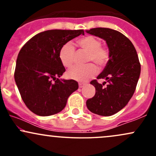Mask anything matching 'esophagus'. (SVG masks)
Returning <instances> with one entry per match:
<instances>
[{
	"instance_id": "obj_1",
	"label": "esophagus",
	"mask_w": 156,
	"mask_h": 156,
	"mask_svg": "<svg viewBox=\"0 0 156 156\" xmlns=\"http://www.w3.org/2000/svg\"><path fill=\"white\" fill-rule=\"evenodd\" d=\"M79 88H82V87H84V85H85V83H79Z\"/></svg>"
}]
</instances>
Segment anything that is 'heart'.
<instances>
[{"mask_svg": "<svg viewBox=\"0 0 156 156\" xmlns=\"http://www.w3.org/2000/svg\"><path fill=\"white\" fill-rule=\"evenodd\" d=\"M77 44L83 51L88 52L87 62H94L97 65L103 67L107 64L110 58V51L105 46L101 45V40L94 36L88 35L77 41ZM76 56V48L71 42L64 44L60 48L58 57L64 67L73 65ZM98 73V68L94 63L84 66H75L67 71L69 78L78 81L85 82L92 78Z\"/></svg>", "mask_w": 156, "mask_h": 156, "instance_id": "b5f03b06", "label": "heart"}]
</instances>
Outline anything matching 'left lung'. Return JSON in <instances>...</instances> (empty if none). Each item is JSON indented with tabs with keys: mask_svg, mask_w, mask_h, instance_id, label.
Returning <instances> with one entry per match:
<instances>
[{
	"mask_svg": "<svg viewBox=\"0 0 156 156\" xmlns=\"http://www.w3.org/2000/svg\"><path fill=\"white\" fill-rule=\"evenodd\" d=\"M105 39L110 51V58L97 79H105L106 87L96 79L90 82L95 87L93 98L87 101L91 112L101 116H112L128 104L135 92L141 72L136 51L128 37L116 30L106 28L87 31Z\"/></svg>",
	"mask_w": 156,
	"mask_h": 156,
	"instance_id": "8db88e82",
	"label": "left lung"
}]
</instances>
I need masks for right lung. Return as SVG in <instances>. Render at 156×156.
Instances as JSON below:
<instances>
[{
    "mask_svg": "<svg viewBox=\"0 0 156 156\" xmlns=\"http://www.w3.org/2000/svg\"><path fill=\"white\" fill-rule=\"evenodd\" d=\"M83 30H48L34 36L19 52L15 80L27 108L39 116L62 111L69 96L78 89L74 80H62L65 68L58 57L64 44Z\"/></svg>",
    "mask_w": 156,
    "mask_h": 156,
    "instance_id": "obj_1",
    "label": "right lung"
}]
</instances>
